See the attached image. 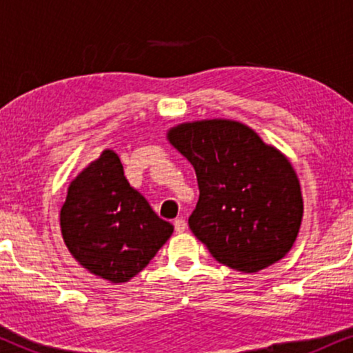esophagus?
Masks as SVG:
<instances>
[{
    "mask_svg": "<svg viewBox=\"0 0 353 353\" xmlns=\"http://www.w3.org/2000/svg\"><path fill=\"white\" fill-rule=\"evenodd\" d=\"M174 229H176V232H177V234H182V232H184V230L188 229V224H185L184 219H182V217L176 219V221H174Z\"/></svg>",
    "mask_w": 353,
    "mask_h": 353,
    "instance_id": "obj_1",
    "label": "esophagus"
}]
</instances>
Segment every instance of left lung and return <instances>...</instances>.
Masks as SVG:
<instances>
[{"mask_svg": "<svg viewBox=\"0 0 353 353\" xmlns=\"http://www.w3.org/2000/svg\"><path fill=\"white\" fill-rule=\"evenodd\" d=\"M168 139L194 165L199 201L192 234L221 264L259 272L292 249L303 202L292 164L245 124L184 123Z\"/></svg>", "mask_w": 353, "mask_h": 353, "instance_id": "8db88e82", "label": "left lung"}]
</instances>
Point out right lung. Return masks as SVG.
Returning a JSON list of instances; mask_svg holds the SVG:
<instances>
[{
	"instance_id": "right-lung-1",
	"label": "right lung",
	"mask_w": 353,
	"mask_h": 353,
	"mask_svg": "<svg viewBox=\"0 0 353 353\" xmlns=\"http://www.w3.org/2000/svg\"><path fill=\"white\" fill-rule=\"evenodd\" d=\"M172 230L129 185L119 157L109 149L71 182L61 208V234L72 257L112 283L139 274Z\"/></svg>"
}]
</instances>
